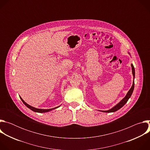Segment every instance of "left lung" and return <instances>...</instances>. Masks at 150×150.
<instances>
[{
  "label": "left lung",
  "instance_id": "obj_1",
  "mask_svg": "<svg viewBox=\"0 0 150 150\" xmlns=\"http://www.w3.org/2000/svg\"><path fill=\"white\" fill-rule=\"evenodd\" d=\"M131 67H132V71L133 76H134V82H133V83H132V85L131 89L129 90V91L127 92V93L126 95V96L118 104H117L115 106H114L113 108H112L111 109H109L108 110H105V111L100 110L101 112H105V113L115 112L119 110L120 108H122V107L126 103V102L128 101L129 98L131 97V95H132V94L133 93L134 89V78H135V68H134V65H132V64H131Z\"/></svg>",
  "mask_w": 150,
  "mask_h": 150
}]
</instances>
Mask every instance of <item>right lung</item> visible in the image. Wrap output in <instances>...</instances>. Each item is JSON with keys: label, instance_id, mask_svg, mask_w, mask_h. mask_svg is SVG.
I'll return each instance as SVG.
<instances>
[{"label": "right lung", "instance_id": "add662e5", "mask_svg": "<svg viewBox=\"0 0 150 150\" xmlns=\"http://www.w3.org/2000/svg\"><path fill=\"white\" fill-rule=\"evenodd\" d=\"M19 97H20V98L21 99V100H22V101L23 102V103L28 108H29L30 109H31V110H33V111H34V112H38V113H46V112H48L52 111V110H54V109H57V108H59V107L60 106V105H59V106L56 107V108H53V109H37V108H34V107H33V106L30 105L28 104L27 103H26L23 100V98H21L20 96H19Z\"/></svg>", "mask_w": 150, "mask_h": 150}]
</instances>
